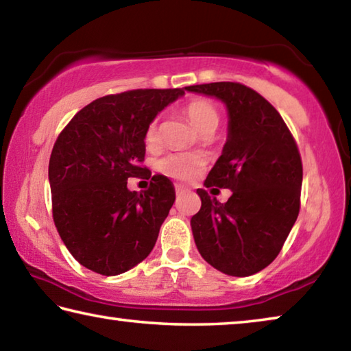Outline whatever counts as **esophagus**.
Returning a JSON list of instances; mask_svg holds the SVG:
<instances>
[{
	"instance_id": "34e87169",
	"label": "esophagus",
	"mask_w": 351,
	"mask_h": 351,
	"mask_svg": "<svg viewBox=\"0 0 351 351\" xmlns=\"http://www.w3.org/2000/svg\"><path fill=\"white\" fill-rule=\"evenodd\" d=\"M187 192V189H184L182 186H176V195L178 197H181V195H184Z\"/></svg>"
}]
</instances>
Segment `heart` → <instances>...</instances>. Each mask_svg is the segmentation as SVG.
Wrapping results in <instances>:
<instances>
[{"mask_svg": "<svg viewBox=\"0 0 351 351\" xmlns=\"http://www.w3.org/2000/svg\"><path fill=\"white\" fill-rule=\"evenodd\" d=\"M186 114L198 133L218 127V111L213 104L204 99H193L186 105ZM158 139V121H153L147 130V142ZM206 158L199 153H170L158 162L159 171L175 180L186 181L193 178L204 167Z\"/></svg>", "mask_w": 351, "mask_h": 351, "instance_id": "heart-1", "label": "heart"}]
</instances>
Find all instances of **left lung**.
<instances>
[{
  "instance_id": "left-lung-1",
  "label": "left lung",
  "mask_w": 351,
  "mask_h": 351,
  "mask_svg": "<svg viewBox=\"0 0 351 351\" xmlns=\"http://www.w3.org/2000/svg\"><path fill=\"white\" fill-rule=\"evenodd\" d=\"M186 91L215 97L228 110V138L204 186L232 190L226 203L197 190L201 209L190 219L195 245L223 274L252 276L277 257L299 215V150L282 116L251 88L215 82Z\"/></svg>"
}]
</instances>
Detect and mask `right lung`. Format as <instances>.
<instances>
[{"label":"right lung","instance_id":"right-lung-1","mask_svg":"<svg viewBox=\"0 0 351 351\" xmlns=\"http://www.w3.org/2000/svg\"><path fill=\"white\" fill-rule=\"evenodd\" d=\"M184 90H134L94 100L71 119L49 159L52 215L64 246L82 266L117 276L148 257L175 203L167 176L132 192L150 123Z\"/></svg>","mask_w":351,"mask_h":351}]
</instances>
